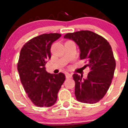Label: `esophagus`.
Wrapping results in <instances>:
<instances>
[{"instance_id":"34e87169","label":"esophagus","mask_w":128,"mask_h":128,"mask_svg":"<svg viewBox=\"0 0 128 128\" xmlns=\"http://www.w3.org/2000/svg\"><path fill=\"white\" fill-rule=\"evenodd\" d=\"M66 77L67 78H70L72 77V74L69 73H66Z\"/></svg>"}]
</instances>
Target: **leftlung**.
<instances>
[{
  "mask_svg": "<svg viewBox=\"0 0 128 128\" xmlns=\"http://www.w3.org/2000/svg\"><path fill=\"white\" fill-rule=\"evenodd\" d=\"M64 38L72 40L79 47L81 60L86 59L90 68L86 79L73 75L75 95L78 102L95 104L106 94L114 76L116 61L112 47L105 38L88 30L67 33Z\"/></svg>",
  "mask_w": 128,
  "mask_h": 128,
  "instance_id": "obj_1",
  "label": "left lung"
}]
</instances>
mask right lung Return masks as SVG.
Wrapping results in <instances>:
<instances>
[{
    "mask_svg": "<svg viewBox=\"0 0 128 128\" xmlns=\"http://www.w3.org/2000/svg\"><path fill=\"white\" fill-rule=\"evenodd\" d=\"M60 36L59 33L41 34L26 42L20 51L17 64L20 80L29 98L37 106L53 105L66 79L62 72L50 74L45 69L51 58V45Z\"/></svg>",
    "mask_w": 128,
    "mask_h": 128,
    "instance_id": "1",
    "label": "right lung"
}]
</instances>
